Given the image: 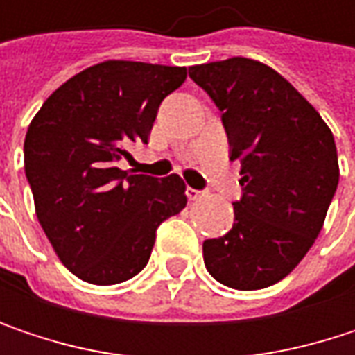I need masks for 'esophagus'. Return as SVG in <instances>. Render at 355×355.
<instances>
[{
	"label": "esophagus",
	"mask_w": 355,
	"mask_h": 355,
	"mask_svg": "<svg viewBox=\"0 0 355 355\" xmlns=\"http://www.w3.org/2000/svg\"><path fill=\"white\" fill-rule=\"evenodd\" d=\"M187 197H189L191 201H195V199L205 197V191H201V189H193V187H187Z\"/></svg>",
	"instance_id": "esophagus-1"
}]
</instances>
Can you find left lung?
<instances>
[{
  "instance_id": "1",
  "label": "left lung",
  "mask_w": 355,
  "mask_h": 355,
  "mask_svg": "<svg viewBox=\"0 0 355 355\" xmlns=\"http://www.w3.org/2000/svg\"><path fill=\"white\" fill-rule=\"evenodd\" d=\"M222 112L230 160L241 162L243 197L234 224L203 243L207 271L234 290L284 279L319 236L337 191L339 164L331 129L275 69L232 57L189 67Z\"/></svg>"
}]
</instances>
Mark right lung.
I'll list each match as a JSON object with an SVG mask.
<instances>
[{"instance_id": "right-lung-1", "label": "right lung", "mask_w": 355, "mask_h": 355, "mask_svg": "<svg viewBox=\"0 0 355 355\" xmlns=\"http://www.w3.org/2000/svg\"><path fill=\"white\" fill-rule=\"evenodd\" d=\"M187 69L105 61L59 86L24 139L36 218L61 263L80 279L112 286L150 261L158 226L187 205L178 175L154 178L116 166L148 144L160 103Z\"/></svg>"}]
</instances>
